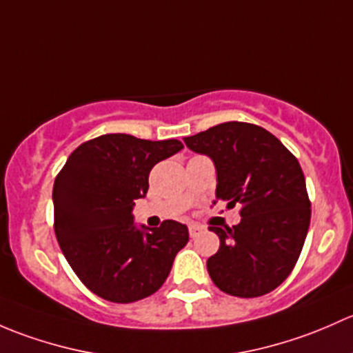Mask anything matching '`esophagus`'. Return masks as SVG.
I'll return each instance as SVG.
<instances>
[{
  "label": "esophagus",
  "instance_id": "obj_1",
  "mask_svg": "<svg viewBox=\"0 0 353 353\" xmlns=\"http://www.w3.org/2000/svg\"><path fill=\"white\" fill-rule=\"evenodd\" d=\"M202 231V228L199 226V224H190L188 226V232H190V238H195V236H199V232Z\"/></svg>",
  "mask_w": 353,
  "mask_h": 353
}]
</instances>
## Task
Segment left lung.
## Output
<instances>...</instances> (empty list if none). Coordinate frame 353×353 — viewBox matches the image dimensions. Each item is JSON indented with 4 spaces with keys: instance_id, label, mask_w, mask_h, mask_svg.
<instances>
[{
    "instance_id": "1",
    "label": "left lung",
    "mask_w": 353,
    "mask_h": 353,
    "mask_svg": "<svg viewBox=\"0 0 353 353\" xmlns=\"http://www.w3.org/2000/svg\"><path fill=\"white\" fill-rule=\"evenodd\" d=\"M192 151L212 158L217 201L241 205V223L210 226L219 250L207 260L223 292L258 297L294 270L311 221V201L299 161L274 134L248 122H224L185 137Z\"/></svg>"
}]
</instances>
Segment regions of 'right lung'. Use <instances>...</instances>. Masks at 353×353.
I'll list each match as a JSON object with an SVG mask.
<instances>
[{
	"mask_svg": "<svg viewBox=\"0 0 353 353\" xmlns=\"http://www.w3.org/2000/svg\"><path fill=\"white\" fill-rule=\"evenodd\" d=\"M183 148L178 139L148 141L105 134L76 148L54 181V231L68 263L93 294L127 304L165 284L188 230L176 221L137 230L134 201L148 194L156 163Z\"/></svg>",
	"mask_w": 353,
	"mask_h": 353,
	"instance_id": "obj_1",
	"label": "right lung"
}]
</instances>
